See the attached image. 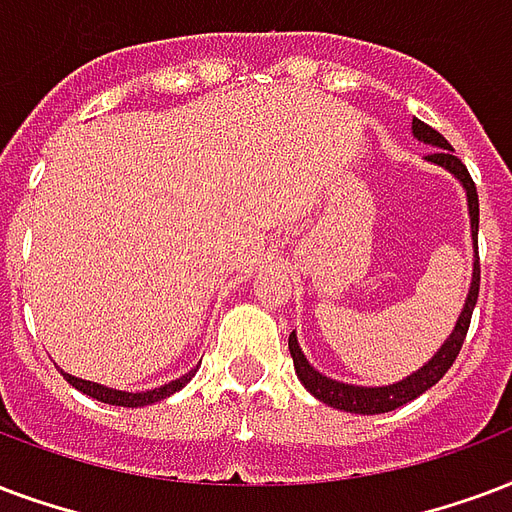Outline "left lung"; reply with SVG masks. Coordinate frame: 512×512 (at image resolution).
Returning <instances> with one entry per match:
<instances>
[{"mask_svg": "<svg viewBox=\"0 0 512 512\" xmlns=\"http://www.w3.org/2000/svg\"><path fill=\"white\" fill-rule=\"evenodd\" d=\"M413 134L419 136L421 142L432 144L438 147L435 152H429L427 161L438 163L443 169H448L454 177H459V182L467 190V206H470V225H473V241H475V265H473V287H470V295H467V303L462 308V317L456 322L454 333L448 338L440 351L432 357V360L419 370L413 373L400 384L392 386H351L341 384V381H333V378L322 376L317 370L311 368L303 357V351L298 346V338L295 333L290 335V354L292 362H295V373H298L300 384L306 386L311 395L322 400L330 408H338V411H349V413H389L400 408V405L411 403L419 395H424L429 386H435L440 378L446 376L448 368L454 365V360L459 357L462 351V343L467 338V330H470V319H473V308L478 303V290H481V257H478V190H475V182L470 177V171L464 166L459 158H456L454 147L446 142V136L438 134L435 128L421 123V120H413Z\"/></svg>", "mask_w": 512, "mask_h": 512, "instance_id": "8db88e82", "label": "left lung"}]
</instances>
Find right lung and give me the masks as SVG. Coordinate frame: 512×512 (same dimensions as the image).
<instances>
[{"instance_id":"add662e5","label":"right lung","mask_w":512,"mask_h":512,"mask_svg":"<svg viewBox=\"0 0 512 512\" xmlns=\"http://www.w3.org/2000/svg\"><path fill=\"white\" fill-rule=\"evenodd\" d=\"M195 370L185 373L182 378L177 381H171V384L161 386V389H150V392H117V389H107V386L101 384H91V381H83V378H74L69 373H64V378L74 389H80L83 395L93 397V400H99V403H109V405H123V408H142V405H150V403H158L163 397H171L174 392H179L182 386L193 378Z\"/></svg>"}]
</instances>
